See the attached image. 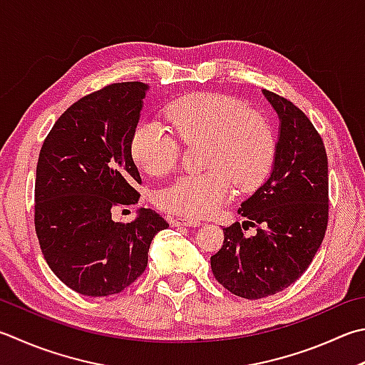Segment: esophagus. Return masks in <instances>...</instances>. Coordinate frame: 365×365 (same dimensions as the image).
<instances>
[{
    "mask_svg": "<svg viewBox=\"0 0 365 365\" xmlns=\"http://www.w3.org/2000/svg\"><path fill=\"white\" fill-rule=\"evenodd\" d=\"M171 224H173V227H197L200 225V221L185 216H178L171 219Z\"/></svg>",
    "mask_w": 365,
    "mask_h": 365,
    "instance_id": "esophagus-1",
    "label": "esophagus"
}]
</instances>
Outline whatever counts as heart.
Returning a JSON list of instances; mask_svg holds the SVG:
<instances>
[{
  "label": "heart",
  "instance_id": "b5f03b06",
  "mask_svg": "<svg viewBox=\"0 0 365 365\" xmlns=\"http://www.w3.org/2000/svg\"><path fill=\"white\" fill-rule=\"evenodd\" d=\"M170 130L143 120L132 135L135 163L149 176L175 171L181 146L205 143V173L185 175L155 195L162 210L189 217H206L230 200L233 185L243 192L262 184L274 159V135L262 115L229 95L197 92L167 108Z\"/></svg>",
  "mask_w": 365,
  "mask_h": 365
}]
</instances>
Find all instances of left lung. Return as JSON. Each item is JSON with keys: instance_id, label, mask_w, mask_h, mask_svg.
<instances>
[{"instance_id": "left-lung-1", "label": "left lung", "mask_w": 365, "mask_h": 365, "mask_svg": "<svg viewBox=\"0 0 365 365\" xmlns=\"http://www.w3.org/2000/svg\"><path fill=\"white\" fill-rule=\"evenodd\" d=\"M281 120L274 165L267 182L242 203L247 221L224 227V243L211 256L219 284L257 300L289 287L312 264L329 221L326 148L312 120L291 100L264 88ZM254 226L257 235H242Z\"/></svg>"}]
</instances>
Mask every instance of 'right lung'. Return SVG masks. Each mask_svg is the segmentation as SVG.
<instances>
[{
	"mask_svg": "<svg viewBox=\"0 0 365 365\" xmlns=\"http://www.w3.org/2000/svg\"><path fill=\"white\" fill-rule=\"evenodd\" d=\"M144 82H114L82 97L53 123L41 148L34 181V229L51 270L73 291L122 292L148 267V251L168 222L141 210L114 222L113 210L138 203L132 159Z\"/></svg>",
	"mask_w": 365,
	"mask_h": 365,
	"instance_id": "obj_1",
	"label": "right lung"
}]
</instances>
